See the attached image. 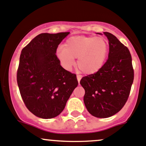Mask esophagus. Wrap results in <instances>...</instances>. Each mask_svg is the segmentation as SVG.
I'll list each match as a JSON object with an SVG mask.
<instances>
[{
	"mask_svg": "<svg viewBox=\"0 0 146 146\" xmlns=\"http://www.w3.org/2000/svg\"><path fill=\"white\" fill-rule=\"evenodd\" d=\"M81 78H82V76H80V75H78L77 76V79H78V82H80V79H81Z\"/></svg>",
	"mask_w": 146,
	"mask_h": 146,
	"instance_id": "esophagus-1",
	"label": "esophagus"
}]
</instances>
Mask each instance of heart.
Wrapping results in <instances>:
<instances>
[{
	"instance_id": "b5f03b06",
	"label": "heart",
	"mask_w": 146,
	"mask_h": 146,
	"mask_svg": "<svg viewBox=\"0 0 146 146\" xmlns=\"http://www.w3.org/2000/svg\"><path fill=\"white\" fill-rule=\"evenodd\" d=\"M107 41L102 36L75 35L57 49L56 55L63 67L70 70L78 58V67L85 74H93L101 69L108 54Z\"/></svg>"
}]
</instances>
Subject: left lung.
I'll return each instance as SVG.
<instances>
[{
  "label": "left lung",
  "mask_w": 146,
  "mask_h": 146,
  "mask_svg": "<svg viewBox=\"0 0 146 146\" xmlns=\"http://www.w3.org/2000/svg\"><path fill=\"white\" fill-rule=\"evenodd\" d=\"M109 40L108 59L97 73L81 79L84 103L90 114L107 118L119 112L126 104L134 78L129 48L114 35L104 32Z\"/></svg>",
  "instance_id": "8db88e82"
}]
</instances>
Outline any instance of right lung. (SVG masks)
Returning a JSON list of instances; mask_svg holds the SVG:
<instances>
[{"instance_id":"right-lung-1","label":"right lung","mask_w":146,"mask_h":146,"mask_svg":"<svg viewBox=\"0 0 146 146\" xmlns=\"http://www.w3.org/2000/svg\"><path fill=\"white\" fill-rule=\"evenodd\" d=\"M69 33H42L22 50L17 85L26 107L39 118L59 115L78 84L76 75L65 70L56 55Z\"/></svg>"}]
</instances>
